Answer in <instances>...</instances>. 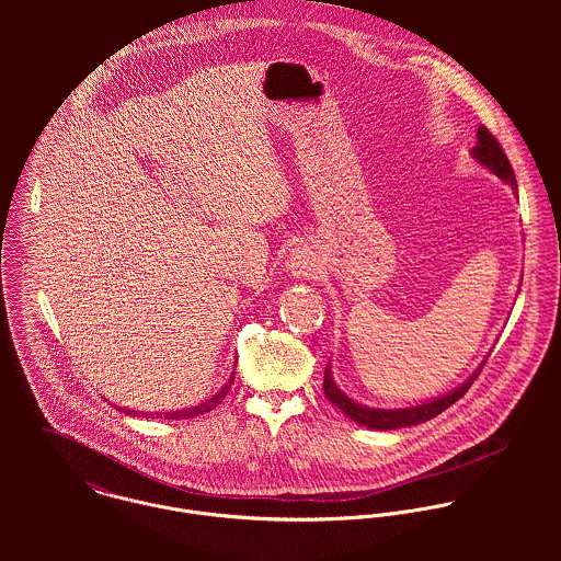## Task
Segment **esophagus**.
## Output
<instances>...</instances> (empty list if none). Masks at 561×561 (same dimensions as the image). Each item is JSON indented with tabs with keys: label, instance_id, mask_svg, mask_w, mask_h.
Returning a JSON list of instances; mask_svg holds the SVG:
<instances>
[{
	"label": "esophagus",
	"instance_id": "obj_1",
	"mask_svg": "<svg viewBox=\"0 0 561 561\" xmlns=\"http://www.w3.org/2000/svg\"><path fill=\"white\" fill-rule=\"evenodd\" d=\"M287 267L296 278H307L313 276L318 270V259L316 252L309 245H298L291 250L289 259H287Z\"/></svg>",
	"mask_w": 561,
	"mask_h": 561
}]
</instances>
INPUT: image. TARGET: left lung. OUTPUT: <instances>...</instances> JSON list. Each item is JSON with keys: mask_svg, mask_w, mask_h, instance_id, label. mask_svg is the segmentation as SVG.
Masks as SVG:
<instances>
[{"mask_svg": "<svg viewBox=\"0 0 561 561\" xmlns=\"http://www.w3.org/2000/svg\"><path fill=\"white\" fill-rule=\"evenodd\" d=\"M471 158L483 165L485 170H490L492 174H496L501 181H505L514 190V194L518 192L516 176H514V170H512L510 161L505 158L496 138L485 127L478 129V145L471 149ZM483 363H485V358H483ZM483 363L462 385H458L456 389H451L445 396H438L434 400L421 401L416 405H405V408H371V405H365V403H358V401L347 398L336 387V382L332 378V365L328 360L325 371H323V393H325L330 403H334L345 416H350L352 421H356L358 425H365L369 430L387 432V430H398V427H410V425L434 419L436 414L447 410L451 403L460 400L471 389L476 378L480 376Z\"/></svg>", "mask_w": 561, "mask_h": 561, "instance_id": "1", "label": "left lung"}]
</instances>
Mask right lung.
Here are the masks:
<instances>
[{"label": "right lung", "instance_id": "right-lung-1", "mask_svg": "<svg viewBox=\"0 0 561 561\" xmlns=\"http://www.w3.org/2000/svg\"><path fill=\"white\" fill-rule=\"evenodd\" d=\"M238 363V360H236ZM233 363V371H231V376H229V380H227V385L216 393V396H211L209 400L201 401V403H196V405H190V408H183V410H172V412H140V410H129V408H118V410H123L125 414H129V416H160V419H192V416H196V414H205V412H209V410H214L220 401L227 398V393L231 391V385H233V380H236V365Z\"/></svg>", "mask_w": 561, "mask_h": 561}]
</instances>
